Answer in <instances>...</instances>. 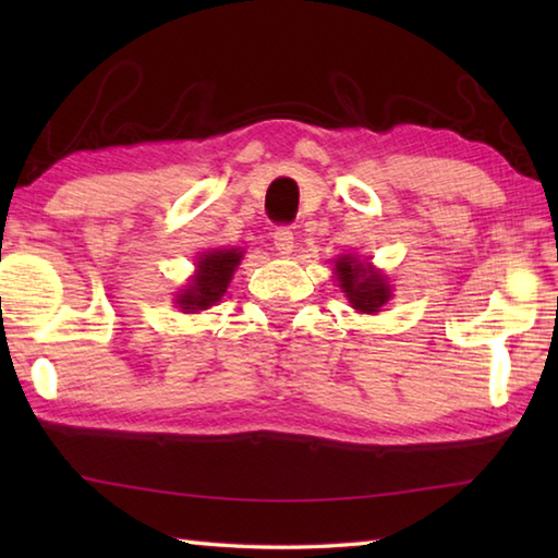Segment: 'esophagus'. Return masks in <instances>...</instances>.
Instances as JSON below:
<instances>
[{
	"label": "esophagus",
	"mask_w": 558,
	"mask_h": 558,
	"mask_svg": "<svg viewBox=\"0 0 558 558\" xmlns=\"http://www.w3.org/2000/svg\"><path fill=\"white\" fill-rule=\"evenodd\" d=\"M272 245H276V251L280 256H288L295 248V235H292L290 226H278L276 231H272Z\"/></svg>",
	"instance_id": "esophagus-1"
}]
</instances>
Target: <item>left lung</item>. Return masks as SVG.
<instances>
[{
  "label": "left lung",
  "mask_w": 558,
  "mask_h": 558,
  "mask_svg": "<svg viewBox=\"0 0 558 558\" xmlns=\"http://www.w3.org/2000/svg\"><path fill=\"white\" fill-rule=\"evenodd\" d=\"M337 263V280L342 292H347L352 307L359 310V313H379V307H384V302H389V286L386 280L379 276V272L369 270V266H362V263L354 258H339Z\"/></svg>",
  "instance_id": "left-lung-1"
}]
</instances>
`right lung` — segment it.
Wrapping results in <instances>:
<instances>
[{"mask_svg":"<svg viewBox=\"0 0 558 558\" xmlns=\"http://www.w3.org/2000/svg\"><path fill=\"white\" fill-rule=\"evenodd\" d=\"M239 260L241 253L235 248L206 253V256H202L199 263H196L199 270H196L194 280L189 282L186 290H182V295L177 298V305L182 307L184 313H199V310L216 305L226 288H229Z\"/></svg>","mask_w":558,"mask_h":558,"instance_id":"add662e5","label":"right lung"}]
</instances>
